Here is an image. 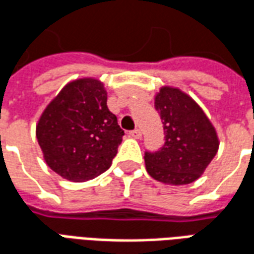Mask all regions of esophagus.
Segmentation results:
<instances>
[{
    "label": "esophagus",
    "instance_id": "esophagus-1",
    "mask_svg": "<svg viewBox=\"0 0 254 254\" xmlns=\"http://www.w3.org/2000/svg\"><path fill=\"white\" fill-rule=\"evenodd\" d=\"M129 134L134 138H140L141 137V130H140V129H134L132 132H129Z\"/></svg>",
    "mask_w": 254,
    "mask_h": 254
}]
</instances>
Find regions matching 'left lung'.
Wrapping results in <instances>:
<instances>
[{
    "label": "left lung",
    "mask_w": 254,
    "mask_h": 254,
    "mask_svg": "<svg viewBox=\"0 0 254 254\" xmlns=\"http://www.w3.org/2000/svg\"><path fill=\"white\" fill-rule=\"evenodd\" d=\"M162 118L165 144L145 151L148 174L169 185H187L200 178L219 148L218 134L201 107L181 89L162 87L155 96Z\"/></svg>",
    "instance_id": "1"
}]
</instances>
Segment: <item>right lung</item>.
<instances>
[{"instance_id": "1", "label": "right lung", "mask_w": 254, "mask_h": 254, "mask_svg": "<svg viewBox=\"0 0 254 254\" xmlns=\"http://www.w3.org/2000/svg\"><path fill=\"white\" fill-rule=\"evenodd\" d=\"M122 136L117 117L107 109L105 85L89 77L67 83L36 125V138L47 166L73 182L88 181L105 173Z\"/></svg>"}]
</instances>
